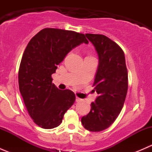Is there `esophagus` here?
I'll use <instances>...</instances> for the list:
<instances>
[{
	"label": "esophagus",
	"mask_w": 152,
	"mask_h": 152,
	"mask_svg": "<svg viewBox=\"0 0 152 152\" xmlns=\"http://www.w3.org/2000/svg\"><path fill=\"white\" fill-rule=\"evenodd\" d=\"M76 102H82V99H79V98H78V97H76Z\"/></svg>",
	"instance_id": "34e87169"
}]
</instances>
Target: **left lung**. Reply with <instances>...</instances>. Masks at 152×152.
Returning a JSON list of instances; mask_svg holds the SVG:
<instances>
[{"label": "left lung", "mask_w": 152, "mask_h": 152, "mask_svg": "<svg viewBox=\"0 0 152 152\" xmlns=\"http://www.w3.org/2000/svg\"><path fill=\"white\" fill-rule=\"evenodd\" d=\"M99 56V66L93 87L96 101L82 124L90 132H100L111 126L121 111L128 90V72L121 47L102 34H86Z\"/></svg>", "instance_id": "1"}]
</instances>
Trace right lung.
I'll return each instance as SVG.
<instances>
[{
  "mask_svg": "<svg viewBox=\"0 0 152 152\" xmlns=\"http://www.w3.org/2000/svg\"><path fill=\"white\" fill-rule=\"evenodd\" d=\"M88 42L83 34L51 28L42 29L29 41L20 65L18 82L26 107L39 126H59L74 103V93L58 89L51 75L72 49Z\"/></svg>",
  "mask_w": 152,
  "mask_h": 152,
  "instance_id": "right-lung-1",
  "label": "right lung"
}]
</instances>
